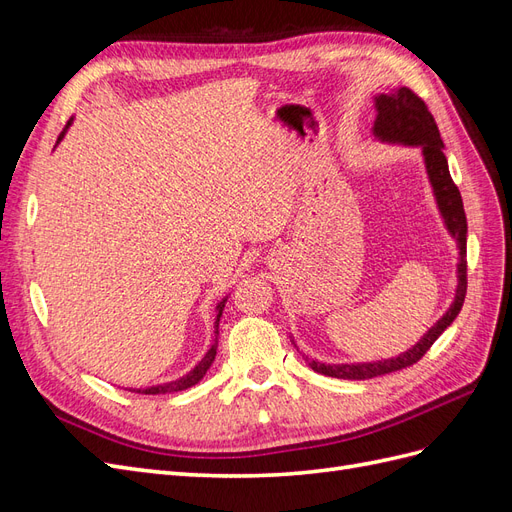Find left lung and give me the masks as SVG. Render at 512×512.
<instances>
[{"label":"left lung","instance_id":"8db88e82","mask_svg":"<svg viewBox=\"0 0 512 512\" xmlns=\"http://www.w3.org/2000/svg\"><path fill=\"white\" fill-rule=\"evenodd\" d=\"M376 108H378V117H376L374 134L378 138L391 143L423 147L427 173L433 185V192H436V198H438V207L444 215L448 230H451V235L459 243V267H457L459 286H457V294L451 309H448V312L433 324L421 342H418L412 350L399 354L397 359L378 361V363H361V365H324L316 361H307L309 367L318 371V374L342 378V380H369L376 376L391 374V371L406 369L416 361H421L425 352L433 346V342H436L448 324H451L461 312V305H463V299H466V290H468V258H466L468 220H466V211H463V200H461L459 188L455 185L451 173H448L444 143L440 138L436 119H433V115L429 113L423 98L416 96L408 87H399L391 91L389 96H378Z\"/></svg>","mask_w":512,"mask_h":512}]
</instances>
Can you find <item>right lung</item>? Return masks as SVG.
<instances>
[{
	"label": "right lung",
	"mask_w": 512,
	"mask_h": 512,
	"mask_svg": "<svg viewBox=\"0 0 512 512\" xmlns=\"http://www.w3.org/2000/svg\"><path fill=\"white\" fill-rule=\"evenodd\" d=\"M72 123V119L66 123V128L61 130V134H59V138L57 141H61V138H64V134H66V130H68V126ZM224 303L226 301H222L220 305H218V320H215V327H218L220 324V316H222V309H224ZM215 350H218V344H213L211 346V350L205 354V359L200 361L188 376H183V378H179V380H175V382H168V384H160V386H149V389H132L134 393H141V395H162V393H177V391H185V389H190V386H194V384H198L200 380H203V376L207 374V369L211 367V363L215 361Z\"/></svg>",
	"instance_id": "right-lung-1"
}]
</instances>
